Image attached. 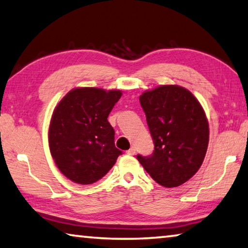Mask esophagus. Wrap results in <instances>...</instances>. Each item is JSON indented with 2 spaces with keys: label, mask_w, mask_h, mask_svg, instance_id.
Masks as SVG:
<instances>
[{
  "label": "esophagus",
  "mask_w": 248,
  "mask_h": 248,
  "mask_svg": "<svg viewBox=\"0 0 248 248\" xmlns=\"http://www.w3.org/2000/svg\"><path fill=\"white\" fill-rule=\"evenodd\" d=\"M127 154H129V155H134V154H136V149H134V148H130V149L127 151Z\"/></svg>",
  "instance_id": "34e87169"
}]
</instances>
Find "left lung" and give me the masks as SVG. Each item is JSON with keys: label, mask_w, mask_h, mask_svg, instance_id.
Segmentation results:
<instances>
[{"label": "left lung", "mask_w": 248, "mask_h": 248, "mask_svg": "<svg viewBox=\"0 0 248 248\" xmlns=\"http://www.w3.org/2000/svg\"><path fill=\"white\" fill-rule=\"evenodd\" d=\"M154 151L137 158L155 182L178 187L202 164L209 143V124L198 100L178 85H163L140 96Z\"/></svg>", "instance_id": "left-lung-1"}]
</instances>
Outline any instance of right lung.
Masks as SVG:
<instances>
[{"instance_id":"add662e5","label":"right lung","mask_w":248,"mask_h":248,"mask_svg":"<svg viewBox=\"0 0 248 248\" xmlns=\"http://www.w3.org/2000/svg\"><path fill=\"white\" fill-rule=\"evenodd\" d=\"M121 95L116 90L79 87L69 92L54 109L50 152L58 169L72 182H97L123 154L115 146V130L107 120Z\"/></svg>"}]
</instances>
